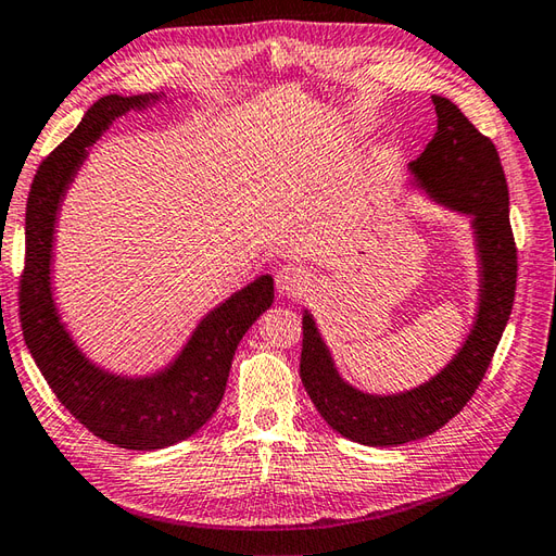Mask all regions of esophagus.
I'll list each match as a JSON object with an SVG mask.
<instances>
[{
  "label": "esophagus",
  "mask_w": 556,
  "mask_h": 556,
  "mask_svg": "<svg viewBox=\"0 0 556 556\" xmlns=\"http://www.w3.org/2000/svg\"><path fill=\"white\" fill-rule=\"evenodd\" d=\"M275 281H277V291L281 295L299 299V295H303L307 291L309 281H313V275H309V269H305L301 265H283V267H279Z\"/></svg>",
  "instance_id": "34e87169"
}]
</instances>
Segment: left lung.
Returning a JSON list of instances; mask_svg holds the SVG:
<instances>
[{
    "instance_id": "1",
    "label": "left lung",
    "mask_w": 556,
    "mask_h": 556,
    "mask_svg": "<svg viewBox=\"0 0 556 556\" xmlns=\"http://www.w3.org/2000/svg\"><path fill=\"white\" fill-rule=\"evenodd\" d=\"M438 127L409 163V187L441 208L471 219L479 257V307L453 359L429 381L397 393H367L341 377L317 321L303 307L301 379L333 431L359 445L393 447L435 433L469 403L493 359L511 315L516 247L509 225V189L493 141L453 101L431 97Z\"/></svg>"
}]
</instances>
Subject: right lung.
I'll return each mask as SVG.
<instances>
[{
    "mask_svg": "<svg viewBox=\"0 0 556 556\" xmlns=\"http://www.w3.org/2000/svg\"><path fill=\"white\" fill-rule=\"evenodd\" d=\"M165 94L101 97L73 135L37 167L25 208L21 325L25 345L71 415L101 441L125 450H161L208 421L225 395L231 359L255 319L275 301L273 275L255 277L201 317L170 363L121 374L89 357L63 321L54 295L56 223L66 193L99 137L130 111L173 103Z\"/></svg>",
    "mask_w": 556,
    "mask_h": 556,
    "instance_id": "add662e5",
    "label": "right lung"
}]
</instances>
